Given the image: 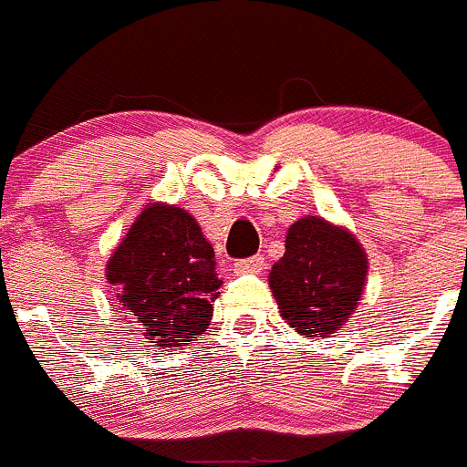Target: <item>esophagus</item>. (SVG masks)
I'll list each match as a JSON object with an SVG mask.
<instances>
[{"label":"esophagus","mask_w":467,"mask_h":467,"mask_svg":"<svg viewBox=\"0 0 467 467\" xmlns=\"http://www.w3.org/2000/svg\"><path fill=\"white\" fill-rule=\"evenodd\" d=\"M235 272H254V275H258V272H263V267H265V258L258 254V256H252V258H240V261L234 263Z\"/></svg>","instance_id":"esophagus-1"}]
</instances>
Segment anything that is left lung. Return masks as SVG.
I'll return each instance as SVG.
<instances>
[{"label": "left lung", "mask_w": 467, "mask_h": 467, "mask_svg": "<svg viewBox=\"0 0 467 467\" xmlns=\"http://www.w3.org/2000/svg\"><path fill=\"white\" fill-rule=\"evenodd\" d=\"M368 258L352 234L322 218L288 229L285 254L272 265L270 288L281 316L302 336L336 334L357 308Z\"/></svg>", "instance_id": "1"}]
</instances>
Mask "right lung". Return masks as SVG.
Returning a JSON list of instances; mask_svg holds the SVG:
<instances>
[{"label":"right lung","mask_w":467,"mask_h":467,"mask_svg":"<svg viewBox=\"0 0 467 467\" xmlns=\"http://www.w3.org/2000/svg\"><path fill=\"white\" fill-rule=\"evenodd\" d=\"M115 304L151 348H177L209 329L223 281L200 224L179 206L151 204L138 215L106 267Z\"/></svg>","instance_id":"right-lung-1"}]
</instances>
